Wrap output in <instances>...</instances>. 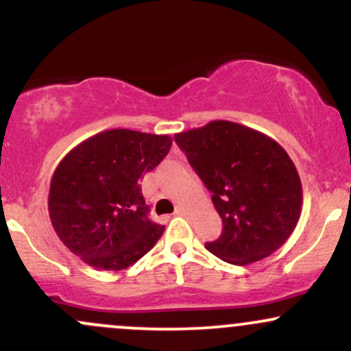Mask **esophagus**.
Listing matches in <instances>:
<instances>
[{
    "instance_id": "1",
    "label": "esophagus",
    "mask_w": 351,
    "mask_h": 351,
    "mask_svg": "<svg viewBox=\"0 0 351 351\" xmlns=\"http://www.w3.org/2000/svg\"><path fill=\"white\" fill-rule=\"evenodd\" d=\"M186 213H188V211H186V209H184V208H181V206H180V208H176L175 215H176V216H184V215H186Z\"/></svg>"
}]
</instances>
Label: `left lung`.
I'll return each mask as SVG.
<instances>
[{
	"instance_id": "1",
	"label": "left lung",
	"mask_w": 351,
	"mask_h": 351,
	"mask_svg": "<svg viewBox=\"0 0 351 351\" xmlns=\"http://www.w3.org/2000/svg\"><path fill=\"white\" fill-rule=\"evenodd\" d=\"M175 142L213 193L223 232L206 249L245 265L276 252L300 217L302 184L291 156L276 140L244 125L215 120L181 132Z\"/></svg>"
}]
</instances>
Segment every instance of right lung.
<instances>
[{
  "mask_svg": "<svg viewBox=\"0 0 351 351\" xmlns=\"http://www.w3.org/2000/svg\"><path fill=\"white\" fill-rule=\"evenodd\" d=\"M168 135L115 128L67 153L51 180L49 216L64 245L100 271H122L165 231L150 221L140 178L170 152Z\"/></svg>",
  "mask_w": 351,
  "mask_h": 351,
  "instance_id": "1",
  "label": "right lung"
}]
</instances>
